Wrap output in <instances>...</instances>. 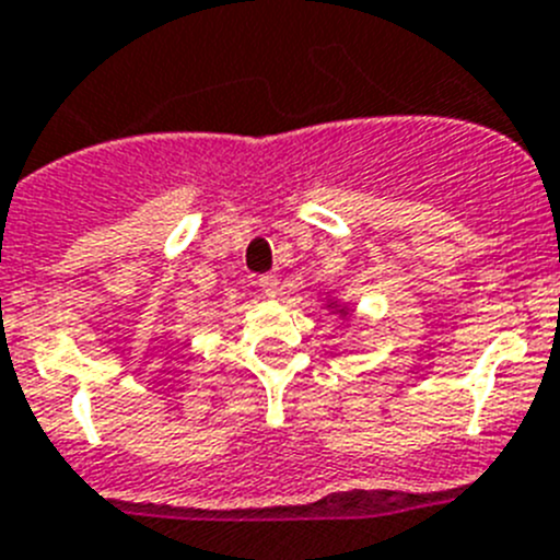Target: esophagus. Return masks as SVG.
I'll list each match as a JSON object with an SVG mask.
<instances>
[{"label": "esophagus", "mask_w": 560, "mask_h": 560, "mask_svg": "<svg viewBox=\"0 0 560 560\" xmlns=\"http://www.w3.org/2000/svg\"><path fill=\"white\" fill-rule=\"evenodd\" d=\"M258 285H260V289H264L266 296H277V291H280V283H277L275 275H264V277H260Z\"/></svg>", "instance_id": "1"}]
</instances>
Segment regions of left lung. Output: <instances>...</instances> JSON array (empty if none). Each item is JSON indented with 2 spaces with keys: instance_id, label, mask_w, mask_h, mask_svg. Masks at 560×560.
Listing matches in <instances>:
<instances>
[{
  "instance_id": "left-lung-1",
  "label": "left lung",
  "mask_w": 560,
  "mask_h": 560,
  "mask_svg": "<svg viewBox=\"0 0 560 560\" xmlns=\"http://www.w3.org/2000/svg\"><path fill=\"white\" fill-rule=\"evenodd\" d=\"M327 307H332V314H338V316L350 314V305H341V302H336V300L327 302Z\"/></svg>"
}]
</instances>
